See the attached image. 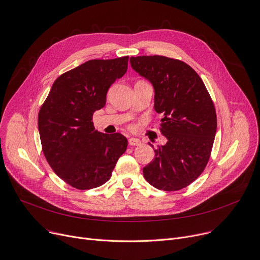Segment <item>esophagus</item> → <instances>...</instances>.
Masks as SVG:
<instances>
[{
    "label": "esophagus",
    "mask_w": 260,
    "mask_h": 260,
    "mask_svg": "<svg viewBox=\"0 0 260 260\" xmlns=\"http://www.w3.org/2000/svg\"><path fill=\"white\" fill-rule=\"evenodd\" d=\"M129 145L131 147H136V146H140L142 144V142L139 140V139H135V137H131V139H129Z\"/></svg>",
    "instance_id": "1"
}]
</instances>
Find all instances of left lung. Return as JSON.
<instances>
[{"label": "left lung", "instance_id": "obj_1", "mask_svg": "<svg viewBox=\"0 0 260 260\" xmlns=\"http://www.w3.org/2000/svg\"><path fill=\"white\" fill-rule=\"evenodd\" d=\"M130 63L154 87V109L162 113L159 130L167 139L154 149L144 176L158 190L186 188L209 161L217 128L214 104L201 76L182 60L142 55L132 56Z\"/></svg>", "mask_w": 260, "mask_h": 260}]
</instances>
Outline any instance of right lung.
Here are the masks:
<instances>
[{
  "label": "right lung",
  "instance_id": "right-lung-1",
  "mask_svg": "<svg viewBox=\"0 0 260 260\" xmlns=\"http://www.w3.org/2000/svg\"><path fill=\"white\" fill-rule=\"evenodd\" d=\"M129 56L90 59L54 81L38 116L43 153L51 169L71 187L98 188L108 181L128 146L120 133L98 132L92 116L128 68Z\"/></svg>",
  "mask_w": 260,
  "mask_h": 260
}]
</instances>
